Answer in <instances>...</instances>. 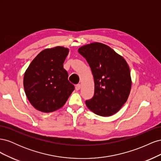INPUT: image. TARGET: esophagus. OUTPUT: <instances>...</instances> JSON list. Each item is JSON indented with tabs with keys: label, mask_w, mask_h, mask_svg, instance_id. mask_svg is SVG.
I'll return each mask as SVG.
<instances>
[{
	"label": "esophagus",
	"mask_w": 161,
	"mask_h": 161,
	"mask_svg": "<svg viewBox=\"0 0 161 161\" xmlns=\"http://www.w3.org/2000/svg\"><path fill=\"white\" fill-rule=\"evenodd\" d=\"M80 87H81L80 85V84H78V85H76L75 86V89H76V91H79V90H80Z\"/></svg>",
	"instance_id": "esophagus-1"
}]
</instances>
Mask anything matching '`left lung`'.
<instances>
[{
    "label": "left lung",
    "instance_id": "left-lung-1",
    "mask_svg": "<svg viewBox=\"0 0 161 161\" xmlns=\"http://www.w3.org/2000/svg\"><path fill=\"white\" fill-rule=\"evenodd\" d=\"M91 68L95 82L94 96L85 101L97 115L108 117L117 113L128 100L131 80L124 58L110 47L99 42L79 48Z\"/></svg>",
    "mask_w": 161,
    "mask_h": 161
}]
</instances>
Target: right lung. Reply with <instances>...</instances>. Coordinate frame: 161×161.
<instances>
[{
  "instance_id": "obj_1",
  "label": "right lung",
  "mask_w": 161,
  "mask_h": 161,
  "mask_svg": "<svg viewBox=\"0 0 161 161\" xmlns=\"http://www.w3.org/2000/svg\"><path fill=\"white\" fill-rule=\"evenodd\" d=\"M69 52L62 46L43 50L26 70L24 89L30 103L38 111L49 113L61 108L75 90L63 66Z\"/></svg>"
}]
</instances>
